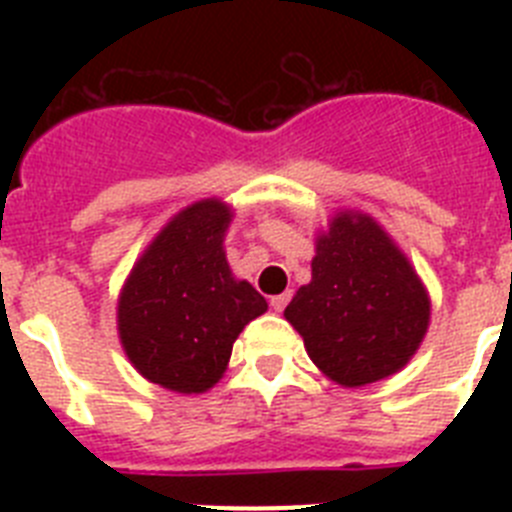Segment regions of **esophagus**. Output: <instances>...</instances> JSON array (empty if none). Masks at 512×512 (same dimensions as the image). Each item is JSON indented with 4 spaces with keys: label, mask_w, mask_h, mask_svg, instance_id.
<instances>
[{
    "label": "esophagus",
    "mask_w": 512,
    "mask_h": 512,
    "mask_svg": "<svg viewBox=\"0 0 512 512\" xmlns=\"http://www.w3.org/2000/svg\"><path fill=\"white\" fill-rule=\"evenodd\" d=\"M287 302H289V292H284V295H277V297H271V310L282 312L284 307H287Z\"/></svg>",
    "instance_id": "1"
}]
</instances>
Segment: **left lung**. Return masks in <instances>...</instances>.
Returning a JSON list of instances; mask_svg holds the SVG:
<instances>
[{
	"instance_id": "1",
	"label": "left lung",
	"mask_w": 512,
	"mask_h": 512,
	"mask_svg": "<svg viewBox=\"0 0 512 512\" xmlns=\"http://www.w3.org/2000/svg\"><path fill=\"white\" fill-rule=\"evenodd\" d=\"M310 266L284 318L320 374L364 387L405 369L431 325V295L392 235L366 212L338 210Z\"/></svg>"
}]
</instances>
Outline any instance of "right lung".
Wrapping results in <instances>:
<instances>
[{
    "instance_id": "obj_1",
    "label": "right lung",
    "mask_w": 512,
    "mask_h": 512,
    "mask_svg": "<svg viewBox=\"0 0 512 512\" xmlns=\"http://www.w3.org/2000/svg\"><path fill=\"white\" fill-rule=\"evenodd\" d=\"M233 207L220 197L176 212L140 253L117 297V336L135 372L179 395L212 390L266 300L225 259Z\"/></svg>"
}]
</instances>
